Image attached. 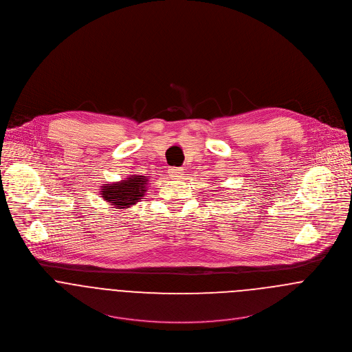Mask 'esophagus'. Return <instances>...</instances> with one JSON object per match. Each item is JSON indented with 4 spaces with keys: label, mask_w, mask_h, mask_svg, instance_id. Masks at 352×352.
<instances>
[{
    "label": "esophagus",
    "mask_w": 352,
    "mask_h": 352,
    "mask_svg": "<svg viewBox=\"0 0 352 352\" xmlns=\"http://www.w3.org/2000/svg\"><path fill=\"white\" fill-rule=\"evenodd\" d=\"M168 173H169V176H170V177H173V179H179V177H182V176H183V169H182V168H179V166H170V168L168 169Z\"/></svg>",
    "instance_id": "34e87169"
}]
</instances>
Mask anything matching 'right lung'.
Listing matches in <instances>:
<instances>
[{
    "label": "right lung",
    "mask_w": 352,
    "mask_h": 352,
    "mask_svg": "<svg viewBox=\"0 0 352 352\" xmlns=\"http://www.w3.org/2000/svg\"><path fill=\"white\" fill-rule=\"evenodd\" d=\"M148 177L133 175L126 180L101 186V195L104 201L112 203L115 208L126 210L141 201L148 190Z\"/></svg>",
    "instance_id": "1"
}]
</instances>
